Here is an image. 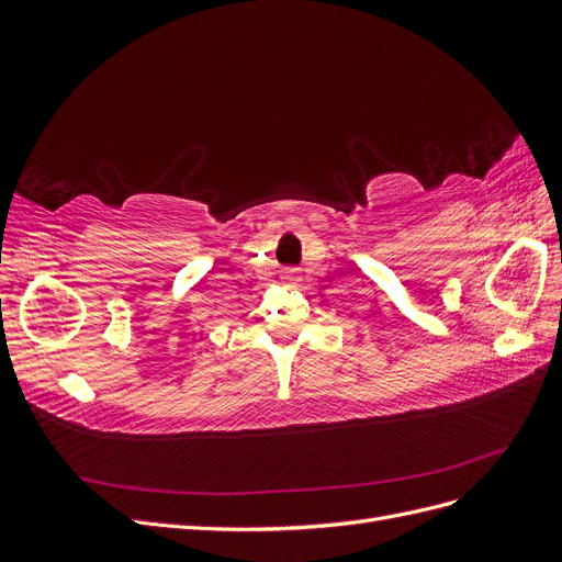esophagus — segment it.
<instances>
[{"mask_svg": "<svg viewBox=\"0 0 562 562\" xmlns=\"http://www.w3.org/2000/svg\"><path fill=\"white\" fill-rule=\"evenodd\" d=\"M283 281H285V283H295V281H297V277L293 274V271H288V274L283 277Z\"/></svg>", "mask_w": 562, "mask_h": 562, "instance_id": "obj_1", "label": "esophagus"}]
</instances>
